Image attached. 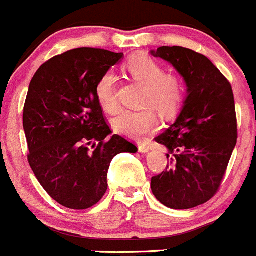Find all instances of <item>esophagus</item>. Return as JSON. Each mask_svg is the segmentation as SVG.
Masks as SVG:
<instances>
[{"instance_id": "1", "label": "esophagus", "mask_w": 256, "mask_h": 256, "mask_svg": "<svg viewBox=\"0 0 256 256\" xmlns=\"http://www.w3.org/2000/svg\"><path fill=\"white\" fill-rule=\"evenodd\" d=\"M138 150H140V153H147L148 150H150V147H148L147 144H144V143H140V144H138Z\"/></svg>"}]
</instances>
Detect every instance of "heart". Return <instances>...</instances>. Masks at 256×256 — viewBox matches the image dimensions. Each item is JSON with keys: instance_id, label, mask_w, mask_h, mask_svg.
Here are the masks:
<instances>
[{"instance_id": "1", "label": "heart", "mask_w": 256, "mask_h": 256, "mask_svg": "<svg viewBox=\"0 0 256 256\" xmlns=\"http://www.w3.org/2000/svg\"><path fill=\"white\" fill-rule=\"evenodd\" d=\"M126 68L136 80L146 85L144 106L154 108L164 118L174 116L180 110L184 98V85L181 78L164 74L162 65L146 55L130 58ZM116 76L112 70L104 72L96 85V102L106 113H113L116 109ZM152 108L140 112H119L112 120V128L116 134L130 140H140L154 130L158 124Z\"/></svg>"}]
</instances>
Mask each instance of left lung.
<instances>
[{
    "label": "left lung",
    "mask_w": 256,
    "mask_h": 256,
    "mask_svg": "<svg viewBox=\"0 0 256 256\" xmlns=\"http://www.w3.org/2000/svg\"><path fill=\"white\" fill-rule=\"evenodd\" d=\"M150 54L170 62L187 86L176 122L156 137V142L168 150L171 164L152 177L150 188L167 208H196L218 192L236 146L232 89L220 70L196 51L160 46Z\"/></svg>",
    "instance_id": "1"
}]
</instances>
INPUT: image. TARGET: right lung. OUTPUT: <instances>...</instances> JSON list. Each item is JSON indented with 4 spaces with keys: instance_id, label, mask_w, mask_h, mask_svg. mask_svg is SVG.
<instances>
[{
    "instance_id": "obj_1",
    "label": "right lung",
    "mask_w": 256,
    "mask_h": 256,
    "mask_svg": "<svg viewBox=\"0 0 256 256\" xmlns=\"http://www.w3.org/2000/svg\"><path fill=\"white\" fill-rule=\"evenodd\" d=\"M122 52L80 48L38 68L24 106L28 160L36 178L56 202L72 210L96 205L108 188L116 154L137 147L112 130L96 98L99 78Z\"/></svg>"
}]
</instances>
